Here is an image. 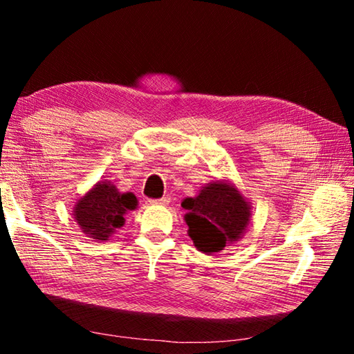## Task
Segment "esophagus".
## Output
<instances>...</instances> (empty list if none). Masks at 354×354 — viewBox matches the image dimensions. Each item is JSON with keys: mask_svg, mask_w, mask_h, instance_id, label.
<instances>
[{"mask_svg": "<svg viewBox=\"0 0 354 354\" xmlns=\"http://www.w3.org/2000/svg\"><path fill=\"white\" fill-rule=\"evenodd\" d=\"M149 205H160V206H167L170 203V198L169 196H162V198H159V200H149L148 201Z\"/></svg>", "mask_w": 354, "mask_h": 354, "instance_id": "34e87169", "label": "esophagus"}]
</instances>
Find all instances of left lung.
I'll return each mask as SVG.
<instances>
[{
    "label": "left lung",
    "mask_w": 354,
    "mask_h": 354,
    "mask_svg": "<svg viewBox=\"0 0 354 354\" xmlns=\"http://www.w3.org/2000/svg\"><path fill=\"white\" fill-rule=\"evenodd\" d=\"M181 206L196 250L205 254L218 253L245 236L251 221V203L227 179L206 184L198 195L185 198Z\"/></svg>",
    "instance_id": "8db88e82"
}]
</instances>
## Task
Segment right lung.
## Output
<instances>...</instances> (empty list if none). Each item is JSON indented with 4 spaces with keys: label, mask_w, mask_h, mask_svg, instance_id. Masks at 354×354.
Instances as JSON below:
<instances>
[{
    "label": "right lung",
    "mask_w": 354,
    "mask_h": 354,
    "mask_svg": "<svg viewBox=\"0 0 354 354\" xmlns=\"http://www.w3.org/2000/svg\"><path fill=\"white\" fill-rule=\"evenodd\" d=\"M139 206L133 192L122 194L111 181H98L76 200L73 218L87 237L106 242L124 225V215Z\"/></svg>",
    "instance_id": "add662e5"
}]
</instances>
